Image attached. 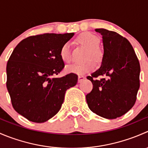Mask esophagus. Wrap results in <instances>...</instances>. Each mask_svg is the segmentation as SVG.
<instances>
[{
	"mask_svg": "<svg viewBox=\"0 0 148 148\" xmlns=\"http://www.w3.org/2000/svg\"><path fill=\"white\" fill-rule=\"evenodd\" d=\"M84 79H85V77L84 76H83V75H79L78 77V82H82V81H84Z\"/></svg>",
	"mask_w": 148,
	"mask_h": 148,
	"instance_id": "1",
	"label": "esophagus"
}]
</instances>
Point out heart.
I'll list each match as a JSON object with an SVG mask.
<instances>
[{
  "label": "heart",
  "instance_id": "heart-1",
  "mask_svg": "<svg viewBox=\"0 0 148 148\" xmlns=\"http://www.w3.org/2000/svg\"><path fill=\"white\" fill-rule=\"evenodd\" d=\"M77 41L87 49L86 59L92 58L83 63H74L66 67V71L70 73L77 74H83L92 71L95 68V62H99L102 61L103 52L100 48L98 46L99 44V39L95 34L89 32L83 33L77 38ZM60 56L65 63H69L71 61V47L69 43H65L62 45L60 49Z\"/></svg>",
  "mask_w": 148,
  "mask_h": 148
}]
</instances>
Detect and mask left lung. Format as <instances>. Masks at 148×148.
<instances>
[{
	"mask_svg": "<svg viewBox=\"0 0 148 148\" xmlns=\"http://www.w3.org/2000/svg\"><path fill=\"white\" fill-rule=\"evenodd\" d=\"M95 31L102 36L104 55L100 68L86 77L93 84L92 92L86 95V102L97 115L115 119L127 112L136 102L140 63L127 38L104 28Z\"/></svg>",
	"mask_w": 148,
	"mask_h": 148,
	"instance_id": "8db88e82",
	"label": "left lung"
}]
</instances>
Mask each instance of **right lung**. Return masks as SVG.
I'll return each instance as SVG.
<instances>
[{
    "mask_svg": "<svg viewBox=\"0 0 148 148\" xmlns=\"http://www.w3.org/2000/svg\"><path fill=\"white\" fill-rule=\"evenodd\" d=\"M74 36L44 34L22 40L6 66V86L13 109L31 122L41 123L62 107L66 91L75 86L78 76L70 73L56 78L64 68L60 49Z\"/></svg>",
    "mask_w": 148,
    "mask_h": 148,
    "instance_id": "add662e5",
    "label": "right lung"
}]
</instances>
